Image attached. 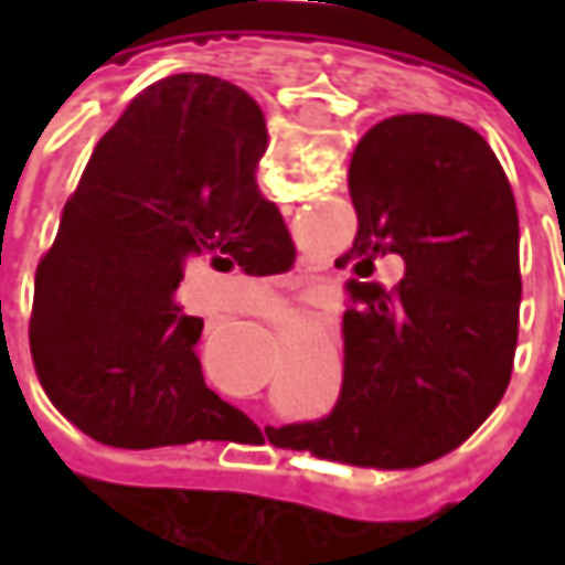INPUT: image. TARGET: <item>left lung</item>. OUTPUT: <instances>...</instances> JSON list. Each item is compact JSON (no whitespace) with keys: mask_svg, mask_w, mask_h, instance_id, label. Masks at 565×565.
Returning a JSON list of instances; mask_svg holds the SVG:
<instances>
[{"mask_svg":"<svg viewBox=\"0 0 565 565\" xmlns=\"http://www.w3.org/2000/svg\"><path fill=\"white\" fill-rule=\"evenodd\" d=\"M359 235L339 267L396 254V292L349 282L345 371L330 415L270 444L352 466L415 468L468 440L503 399L519 337V213L490 143L446 116H393L355 147Z\"/></svg>","mask_w":565,"mask_h":565,"instance_id":"obj_1","label":"left lung"}]
</instances>
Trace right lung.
<instances>
[{
	"label": "right lung",
	"mask_w": 565,
	"mask_h": 565,
	"mask_svg": "<svg viewBox=\"0 0 565 565\" xmlns=\"http://www.w3.org/2000/svg\"><path fill=\"white\" fill-rule=\"evenodd\" d=\"M267 121L220 77L169 75L103 135L40 257L31 355L53 405L94 440H216L248 418L194 352L204 320L175 301L188 264L286 273L295 245L257 188Z\"/></svg>",
	"instance_id": "right-lung-1"
}]
</instances>
